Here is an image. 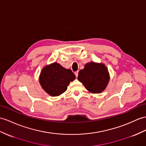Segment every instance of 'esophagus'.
I'll return each mask as SVG.
<instances>
[{"mask_svg": "<svg viewBox=\"0 0 146 146\" xmlns=\"http://www.w3.org/2000/svg\"><path fill=\"white\" fill-rule=\"evenodd\" d=\"M74 74H75L76 77H78V74H79V71H76V72H74Z\"/></svg>", "mask_w": 146, "mask_h": 146, "instance_id": "1", "label": "esophagus"}]
</instances>
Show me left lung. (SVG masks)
<instances>
[{
	"label": "left lung",
	"mask_w": 146,
	"mask_h": 146,
	"mask_svg": "<svg viewBox=\"0 0 146 146\" xmlns=\"http://www.w3.org/2000/svg\"><path fill=\"white\" fill-rule=\"evenodd\" d=\"M77 79L90 93L100 94L109 83L110 74L104 63L92 61L85 64Z\"/></svg>",
	"instance_id": "1"
}]
</instances>
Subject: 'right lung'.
Segmentation results:
<instances>
[{
    "instance_id": "1",
    "label": "right lung",
    "mask_w": 146,
    "mask_h": 146,
    "mask_svg": "<svg viewBox=\"0 0 146 146\" xmlns=\"http://www.w3.org/2000/svg\"><path fill=\"white\" fill-rule=\"evenodd\" d=\"M75 79L76 76L72 70L55 62L42 69L39 82L46 93L52 97H58L66 91L69 83Z\"/></svg>"
}]
</instances>
